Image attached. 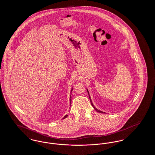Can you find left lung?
<instances>
[{"label":"left lung","instance_id":"8db88e82","mask_svg":"<svg viewBox=\"0 0 155 155\" xmlns=\"http://www.w3.org/2000/svg\"><path fill=\"white\" fill-rule=\"evenodd\" d=\"M87 92H88V94L89 97V99H90V101H91V104H92V106H93V107L94 108V109L95 110L97 111V112H99V113H105V112H103L102 111L99 110H98V109H97L96 107L94 106V104L92 103V101H91V97H90V95H89V92L88 89L87 88Z\"/></svg>","mask_w":155,"mask_h":155}]
</instances>
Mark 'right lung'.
I'll return each instance as SVG.
<instances>
[{"instance_id":"obj_1","label":"right lung","mask_w":155,"mask_h":155,"mask_svg":"<svg viewBox=\"0 0 155 155\" xmlns=\"http://www.w3.org/2000/svg\"><path fill=\"white\" fill-rule=\"evenodd\" d=\"M73 87H72V88H71V92H70V106H71V92H72V91H73ZM67 117V115H66L64 117H63V119L64 118H66Z\"/></svg>"}]
</instances>
